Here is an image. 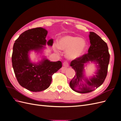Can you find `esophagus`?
Wrapping results in <instances>:
<instances>
[{
    "label": "esophagus",
    "instance_id": "34e87169",
    "mask_svg": "<svg viewBox=\"0 0 121 121\" xmlns=\"http://www.w3.org/2000/svg\"><path fill=\"white\" fill-rule=\"evenodd\" d=\"M63 65L64 67H69V63H68V62H67V61H65V62H64V63H63Z\"/></svg>",
    "mask_w": 121,
    "mask_h": 121
}]
</instances>
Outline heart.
Masks as SVG:
<instances>
[{"mask_svg":"<svg viewBox=\"0 0 121 121\" xmlns=\"http://www.w3.org/2000/svg\"><path fill=\"white\" fill-rule=\"evenodd\" d=\"M58 46L53 45V49L56 52L59 49L67 51L66 56L69 60H76L81 57L87 47L85 39L69 35L60 38L58 40Z\"/></svg>","mask_w":121,"mask_h":121,"instance_id":"b5f03b06","label":"heart"}]
</instances>
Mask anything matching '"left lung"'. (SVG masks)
<instances>
[{
    "mask_svg": "<svg viewBox=\"0 0 121 121\" xmlns=\"http://www.w3.org/2000/svg\"><path fill=\"white\" fill-rule=\"evenodd\" d=\"M89 37L90 46L88 53L72 60L70 64L76 75L69 82V86L73 90L80 93L90 92L102 85L107 75L110 57L107 44L99 36L90 32ZM90 62L97 65V69L95 75L88 78L84 68Z\"/></svg>",
    "mask_w": 121,
    "mask_h": 121,
    "instance_id": "8db88e82",
    "label": "left lung"
}]
</instances>
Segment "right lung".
<instances>
[{
  "mask_svg": "<svg viewBox=\"0 0 121 121\" xmlns=\"http://www.w3.org/2000/svg\"><path fill=\"white\" fill-rule=\"evenodd\" d=\"M47 33L41 27L29 29L22 33L13 44L12 60L17 79L21 86L32 92L48 88L52 75L62 67L60 61H50L44 56L37 63L30 60L31 51L42 53L46 44L52 46L53 39L47 41Z\"/></svg>",
  "mask_w": 121,
  "mask_h": 121,
  "instance_id": "add662e5",
  "label": "right lung"
}]
</instances>
